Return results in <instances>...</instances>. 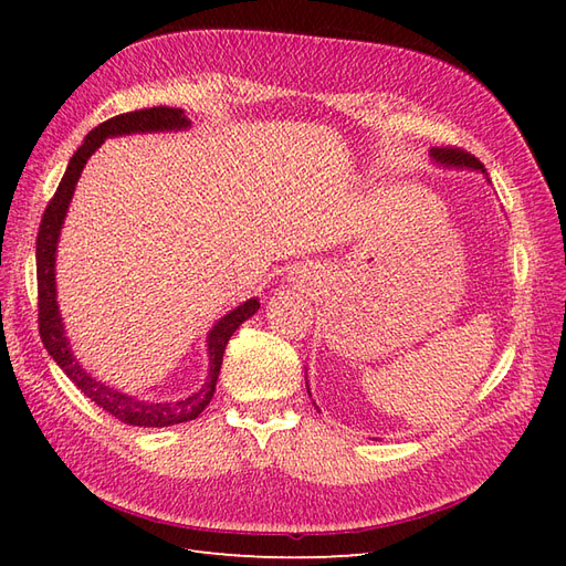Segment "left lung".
Listing matches in <instances>:
<instances>
[{
	"instance_id": "left-lung-1",
	"label": "left lung",
	"mask_w": 566,
	"mask_h": 566,
	"mask_svg": "<svg viewBox=\"0 0 566 566\" xmlns=\"http://www.w3.org/2000/svg\"><path fill=\"white\" fill-rule=\"evenodd\" d=\"M430 158L434 160V165L447 167V169H474V172H482L484 179L491 184L484 165L465 150H460V148H430ZM306 391H310V385H306Z\"/></svg>"
}]
</instances>
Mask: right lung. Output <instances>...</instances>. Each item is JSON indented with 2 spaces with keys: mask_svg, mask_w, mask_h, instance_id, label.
Here are the masks:
<instances>
[{
  "mask_svg": "<svg viewBox=\"0 0 566 566\" xmlns=\"http://www.w3.org/2000/svg\"><path fill=\"white\" fill-rule=\"evenodd\" d=\"M188 127H191V119L186 117V113L181 108H167V106L115 115L106 119V123L94 127L87 136H84L82 146L75 150L71 163H67L56 193L46 205L40 233H38V252H35L38 300H40L38 306H40V337L44 342V347L84 397L92 399L98 408H104L106 413H111L119 422L134 424V427H169V424L188 422V420H196L202 410L208 408V403L214 397V387L221 370V361H224V349L229 345V339L238 331V325L248 321L250 316H254V312L260 310V300L256 297L245 300L241 306H235V310H231L212 325L208 339H205L208 342V380H205V385L198 391H193L191 397L169 401V403L144 401L96 380L94 375L87 373V368L80 364V358H75L71 349V339L65 335V325L59 312V300H56V250H59L61 229H63L67 208H71L77 179L82 175L84 165H87V160L101 148V144L106 139H113V136L184 132Z\"/></svg>",
  "mask_w": 566,
  "mask_h": 566,
  "instance_id": "add662e5",
  "label": "right lung"
}]
</instances>
